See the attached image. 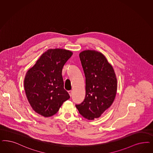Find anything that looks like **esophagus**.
I'll return each instance as SVG.
<instances>
[{
	"instance_id": "esophagus-1",
	"label": "esophagus",
	"mask_w": 153,
	"mask_h": 153,
	"mask_svg": "<svg viewBox=\"0 0 153 153\" xmlns=\"http://www.w3.org/2000/svg\"><path fill=\"white\" fill-rule=\"evenodd\" d=\"M68 92H69V95H70V96H71V95H72V91H71V90L69 91Z\"/></svg>"
}]
</instances>
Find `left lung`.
Segmentation results:
<instances>
[{
  "instance_id": "left-lung-1",
  "label": "left lung",
  "mask_w": 153,
  "mask_h": 153,
  "mask_svg": "<svg viewBox=\"0 0 153 153\" xmlns=\"http://www.w3.org/2000/svg\"><path fill=\"white\" fill-rule=\"evenodd\" d=\"M85 77V97L75 105L84 118H99L112 105L117 90V80L113 66L104 54L94 50L79 54Z\"/></svg>"
}]
</instances>
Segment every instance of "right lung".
Segmentation results:
<instances>
[{
	"instance_id": "obj_1",
	"label": "right lung",
	"mask_w": 153,
	"mask_h": 153,
	"mask_svg": "<svg viewBox=\"0 0 153 153\" xmlns=\"http://www.w3.org/2000/svg\"><path fill=\"white\" fill-rule=\"evenodd\" d=\"M72 54L69 50L48 49L27 71L24 79L25 94L36 113L51 117L70 98L64 88L62 71Z\"/></svg>"
}]
</instances>
